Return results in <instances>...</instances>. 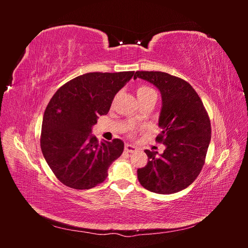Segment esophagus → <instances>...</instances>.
Masks as SVG:
<instances>
[{"mask_svg":"<svg viewBox=\"0 0 248 248\" xmlns=\"http://www.w3.org/2000/svg\"><path fill=\"white\" fill-rule=\"evenodd\" d=\"M137 150H138V148H137L136 146L130 145V144H126V145H125V151H126V152L133 153V152H136Z\"/></svg>","mask_w":248,"mask_h":248,"instance_id":"1","label":"esophagus"}]
</instances>
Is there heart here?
Returning a JSON list of instances; mask_svg holds the SVG:
<instances>
[{
	"instance_id": "obj_1",
	"label": "heart",
	"mask_w": 248,
	"mask_h": 248,
	"mask_svg": "<svg viewBox=\"0 0 248 248\" xmlns=\"http://www.w3.org/2000/svg\"><path fill=\"white\" fill-rule=\"evenodd\" d=\"M136 93H137V96H138V98H139L140 101L144 100V99L148 98V97L152 96V95H156L155 91L152 88H150V87L145 86V85H140V86L137 87Z\"/></svg>"
}]
</instances>
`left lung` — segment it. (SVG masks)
<instances>
[{
  "instance_id": "1",
  "label": "left lung",
  "mask_w": 248,
  "mask_h": 248,
  "mask_svg": "<svg viewBox=\"0 0 248 248\" xmlns=\"http://www.w3.org/2000/svg\"><path fill=\"white\" fill-rule=\"evenodd\" d=\"M138 78L160 91L162 107L156 141L166 145L159 156L146 150L147 166L138 170L140 185L160 194L181 191L204 167L211 140V124L198 93L186 80L160 71H137Z\"/></svg>"
}]
</instances>
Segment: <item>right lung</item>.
<instances>
[{
  "label": "right lung",
  "mask_w": 248,
  "mask_h": 248,
  "mask_svg": "<svg viewBox=\"0 0 248 248\" xmlns=\"http://www.w3.org/2000/svg\"><path fill=\"white\" fill-rule=\"evenodd\" d=\"M134 71L90 72L66 82L51 97L43 115L40 146L55 176L74 189H90L108 177L124 142H98L92 127L107 115L115 95Z\"/></svg>",
  "instance_id": "1"
}]
</instances>
